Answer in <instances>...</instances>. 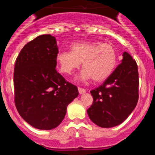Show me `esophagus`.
<instances>
[{"label":"esophagus","mask_w":155,"mask_h":155,"mask_svg":"<svg viewBox=\"0 0 155 155\" xmlns=\"http://www.w3.org/2000/svg\"><path fill=\"white\" fill-rule=\"evenodd\" d=\"M78 91L79 94H84V93L86 92V90L84 89V88H82V87H78Z\"/></svg>","instance_id":"34e87169"}]
</instances>
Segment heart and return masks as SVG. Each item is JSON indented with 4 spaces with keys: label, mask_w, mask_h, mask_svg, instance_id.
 Wrapping results in <instances>:
<instances>
[{
    "label": "heart",
    "mask_w": 155,
    "mask_h": 155,
    "mask_svg": "<svg viewBox=\"0 0 155 155\" xmlns=\"http://www.w3.org/2000/svg\"><path fill=\"white\" fill-rule=\"evenodd\" d=\"M71 50H62L57 55L59 69L64 74H71L82 63L84 70L78 78L81 81L92 78L99 83L109 78L116 68L117 53L109 43L98 41L78 42L71 44Z\"/></svg>",
    "instance_id": "obj_1"
}]
</instances>
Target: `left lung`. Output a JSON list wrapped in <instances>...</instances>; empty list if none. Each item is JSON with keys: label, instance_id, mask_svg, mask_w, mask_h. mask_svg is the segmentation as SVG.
<instances>
[{"label": "left lung", "instance_id": "8db88e82", "mask_svg": "<svg viewBox=\"0 0 155 155\" xmlns=\"http://www.w3.org/2000/svg\"><path fill=\"white\" fill-rule=\"evenodd\" d=\"M137 64L128 53L102 85L91 91L93 102L87 110L97 126L109 128L121 124L135 109L139 98Z\"/></svg>", "mask_w": 155, "mask_h": 155}]
</instances>
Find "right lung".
Wrapping results in <instances>:
<instances>
[{"instance_id": "obj_1", "label": "right lung", "mask_w": 155, "mask_h": 155, "mask_svg": "<svg viewBox=\"0 0 155 155\" xmlns=\"http://www.w3.org/2000/svg\"><path fill=\"white\" fill-rule=\"evenodd\" d=\"M58 53L55 37L41 35L28 42L16 59V109L25 121L39 130L58 127L68 105L78 95V87L56 70Z\"/></svg>"}]
</instances>
